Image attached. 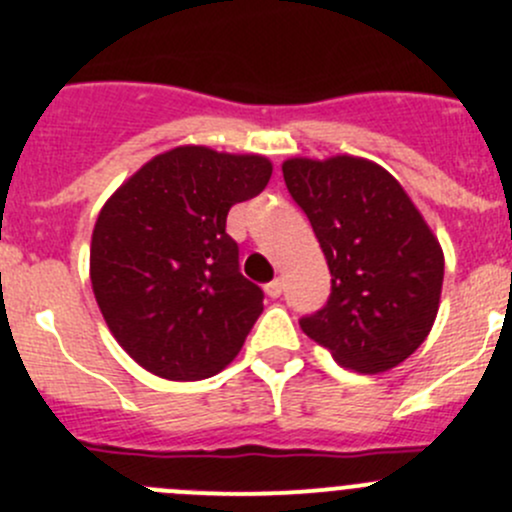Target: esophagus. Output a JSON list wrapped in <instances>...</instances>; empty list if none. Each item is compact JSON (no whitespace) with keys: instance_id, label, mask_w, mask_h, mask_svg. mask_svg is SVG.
Instances as JSON below:
<instances>
[{"instance_id":"34e87169","label":"esophagus","mask_w":512,"mask_h":512,"mask_svg":"<svg viewBox=\"0 0 512 512\" xmlns=\"http://www.w3.org/2000/svg\"><path fill=\"white\" fill-rule=\"evenodd\" d=\"M266 293H268V296H271V298L281 296V293H283V278H273V281L266 286Z\"/></svg>"}]
</instances>
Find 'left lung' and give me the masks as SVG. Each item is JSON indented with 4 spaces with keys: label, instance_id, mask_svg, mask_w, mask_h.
Returning a JSON list of instances; mask_svg holds the SVG:
<instances>
[{
    "label": "left lung",
    "instance_id": "1",
    "mask_svg": "<svg viewBox=\"0 0 512 512\" xmlns=\"http://www.w3.org/2000/svg\"><path fill=\"white\" fill-rule=\"evenodd\" d=\"M331 271V296L301 328L343 368L381 373L430 333L443 288V249L403 186L358 156L283 161Z\"/></svg>",
    "mask_w": 512,
    "mask_h": 512
}]
</instances>
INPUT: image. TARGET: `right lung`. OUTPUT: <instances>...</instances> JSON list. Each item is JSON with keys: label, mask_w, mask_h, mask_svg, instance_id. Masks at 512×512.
Returning <instances> with one entry per match:
<instances>
[{"label": "right lung", "mask_w": 512, "mask_h": 512, "mask_svg": "<svg viewBox=\"0 0 512 512\" xmlns=\"http://www.w3.org/2000/svg\"><path fill=\"white\" fill-rule=\"evenodd\" d=\"M258 154L176 146L111 194L91 234L89 276L119 346L149 373L201 381L229 366L263 311L241 276L226 216L271 179Z\"/></svg>", "instance_id": "obj_1"}]
</instances>
